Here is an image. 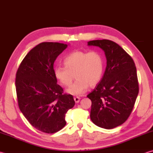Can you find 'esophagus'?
<instances>
[{
  "mask_svg": "<svg viewBox=\"0 0 153 153\" xmlns=\"http://www.w3.org/2000/svg\"><path fill=\"white\" fill-rule=\"evenodd\" d=\"M80 100H81V98H80V97H74V101H75V102H76V103H79V101H80Z\"/></svg>",
  "mask_w": 153,
  "mask_h": 153,
  "instance_id": "obj_1",
  "label": "esophagus"
}]
</instances>
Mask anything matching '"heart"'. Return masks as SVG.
<instances>
[{"label": "heart", "mask_w": 153, "mask_h": 153, "mask_svg": "<svg viewBox=\"0 0 153 153\" xmlns=\"http://www.w3.org/2000/svg\"><path fill=\"white\" fill-rule=\"evenodd\" d=\"M64 64L65 66L54 68L53 74L64 86H70L76 76V81L67 89L68 93L74 95H82L90 85H96L104 72L103 58L95 50L74 51L65 57Z\"/></svg>", "instance_id": "b5f03b06"}]
</instances>
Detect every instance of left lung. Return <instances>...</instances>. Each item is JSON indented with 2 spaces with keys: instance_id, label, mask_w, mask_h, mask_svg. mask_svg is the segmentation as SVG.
I'll return each mask as SVG.
<instances>
[{
  "instance_id": "left-lung-1",
  "label": "left lung",
  "mask_w": 153,
  "mask_h": 153,
  "mask_svg": "<svg viewBox=\"0 0 153 153\" xmlns=\"http://www.w3.org/2000/svg\"><path fill=\"white\" fill-rule=\"evenodd\" d=\"M88 45L101 48L107 59L102 79L87 95L91 101L90 118L97 126L111 129L132 112L139 90L137 69L133 58L114 42L92 40Z\"/></svg>"
}]
</instances>
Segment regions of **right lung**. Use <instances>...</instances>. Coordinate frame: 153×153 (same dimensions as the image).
I'll list each match as a JSON object with an SVG mask.
<instances>
[{
  "label": "right lung",
  "mask_w": 153,
  "mask_h": 153,
  "mask_svg": "<svg viewBox=\"0 0 153 153\" xmlns=\"http://www.w3.org/2000/svg\"><path fill=\"white\" fill-rule=\"evenodd\" d=\"M67 46L58 42L39 44L27 53L16 71L19 109L43 133H54L64 127L65 113L75 105L72 95L64 94L53 74V63Z\"/></svg>",
  "instance_id": "right-lung-1"
}]
</instances>
